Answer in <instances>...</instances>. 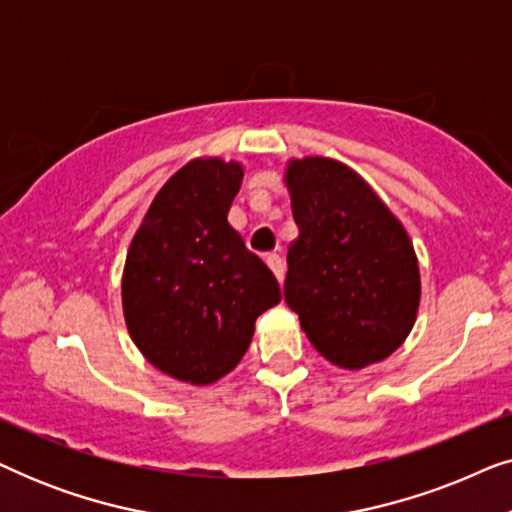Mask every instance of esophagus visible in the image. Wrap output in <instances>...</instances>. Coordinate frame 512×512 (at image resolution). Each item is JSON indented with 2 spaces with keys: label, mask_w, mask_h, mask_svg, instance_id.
Returning a JSON list of instances; mask_svg holds the SVG:
<instances>
[{
  "label": "esophagus",
  "mask_w": 512,
  "mask_h": 512,
  "mask_svg": "<svg viewBox=\"0 0 512 512\" xmlns=\"http://www.w3.org/2000/svg\"><path fill=\"white\" fill-rule=\"evenodd\" d=\"M265 263H268V268L272 270V275L277 277V282L282 284V279H284V261H282V256L268 254V256H265Z\"/></svg>",
  "instance_id": "esophagus-1"
}]
</instances>
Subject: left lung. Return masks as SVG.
<instances>
[{
    "mask_svg": "<svg viewBox=\"0 0 512 512\" xmlns=\"http://www.w3.org/2000/svg\"><path fill=\"white\" fill-rule=\"evenodd\" d=\"M284 184L298 226L286 256V303L333 366L384 361L410 335L422 296L408 230L340 160H289Z\"/></svg>",
    "mask_w": 512,
    "mask_h": 512,
    "instance_id": "obj_1",
    "label": "left lung"
}]
</instances>
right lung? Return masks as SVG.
Returning <instances> with one entry per match:
<instances>
[{"label": "right lung", "instance_id": "add662e5", "mask_svg": "<svg viewBox=\"0 0 512 512\" xmlns=\"http://www.w3.org/2000/svg\"><path fill=\"white\" fill-rule=\"evenodd\" d=\"M242 177L237 160L193 158L156 193L125 256L132 342L160 373L195 387L228 375L256 319L282 300L268 265L228 223Z\"/></svg>", "mask_w": 512, "mask_h": 512}]
</instances>
